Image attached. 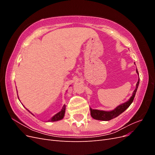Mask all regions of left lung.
Instances as JSON below:
<instances>
[{"instance_id": "obj_1", "label": "left lung", "mask_w": 155, "mask_h": 155, "mask_svg": "<svg viewBox=\"0 0 155 155\" xmlns=\"http://www.w3.org/2000/svg\"><path fill=\"white\" fill-rule=\"evenodd\" d=\"M136 71H137V73L139 76L137 68ZM139 82H140V79H138L137 85H136V88L133 93L132 96L130 97V99L128 101H127L126 102L124 103V104L118 105V107H116L114 110H110V111H105V110L92 109L91 108H90L91 116L95 120H102V121H109L119 116L120 114L122 113L123 112H124L127 109V108L130 105V104L133 103L135 94H136V92H137V91L138 89Z\"/></svg>"}]
</instances>
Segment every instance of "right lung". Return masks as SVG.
<instances>
[{
	"label": "right lung",
	"mask_w": 155,
	"mask_h": 155,
	"mask_svg": "<svg viewBox=\"0 0 155 155\" xmlns=\"http://www.w3.org/2000/svg\"><path fill=\"white\" fill-rule=\"evenodd\" d=\"M65 109H66V105H64L61 110L60 112H59L58 113H57L56 114H55L52 118H51L50 120H48V121H58V120H62L63 118V117L64 116V113H65ZM28 110V109H27ZM28 111H29L28 110ZM30 112V111H29ZM31 113V112H30ZM31 114H33L32 113H31Z\"/></svg>",
	"instance_id": "add662e5"
}]
</instances>
